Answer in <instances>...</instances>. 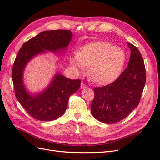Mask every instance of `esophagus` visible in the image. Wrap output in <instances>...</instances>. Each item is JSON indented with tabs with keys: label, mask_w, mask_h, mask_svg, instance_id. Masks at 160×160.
I'll list each match as a JSON object with an SVG mask.
<instances>
[{
	"label": "esophagus",
	"mask_w": 160,
	"mask_h": 160,
	"mask_svg": "<svg viewBox=\"0 0 160 160\" xmlns=\"http://www.w3.org/2000/svg\"><path fill=\"white\" fill-rule=\"evenodd\" d=\"M86 88H87V86L84 83H81V89H85Z\"/></svg>",
	"instance_id": "obj_1"
}]
</instances>
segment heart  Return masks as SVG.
<instances>
[{"mask_svg": "<svg viewBox=\"0 0 160 160\" xmlns=\"http://www.w3.org/2000/svg\"><path fill=\"white\" fill-rule=\"evenodd\" d=\"M124 51L108 42L97 41L84 45L70 59L75 71L83 72L89 66L92 79L99 84L113 82L122 72L125 62Z\"/></svg>", "mask_w": 160, "mask_h": 160, "instance_id": "1", "label": "heart"}]
</instances>
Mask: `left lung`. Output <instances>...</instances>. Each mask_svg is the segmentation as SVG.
I'll return each mask as SVG.
<instances>
[{
	"label": "left lung",
	"instance_id": "8db88e82",
	"mask_svg": "<svg viewBox=\"0 0 160 160\" xmlns=\"http://www.w3.org/2000/svg\"><path fill=\"white\" fill-rule=\"evenodd\" d=\"M131 50L128 66L113 83L95 88V98L91 112L105 123H115L123 119L138 107L146 84L144 61L134 45L128 42Z\"/></svg>",
	"mask_w": 160,
	"mask_h": 160
}]
</instances>
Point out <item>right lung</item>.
Masks as SVG:
<instances>
[{"instance_id": "right-lung-1", "label": "right lung", "mask_w": 160, "mask_h": 160, "mask_svg": "<svg viewBox=\"0 0 160 160\" xmlns=\"http://www.w3.org/2000/svg\"><path fill=\"white\" fill-rule=\"evenodd\" d=\"M72 37L69 30L45 31L24 43L14 61L12 78L18 102L32 118L40 121L57 119L65 112L69 97L79 89L81 80L70 79L58 72L47 88L31 93L23 81V72L28 62L46 51L65 52Z\"/></svg>"}]
</instances>
